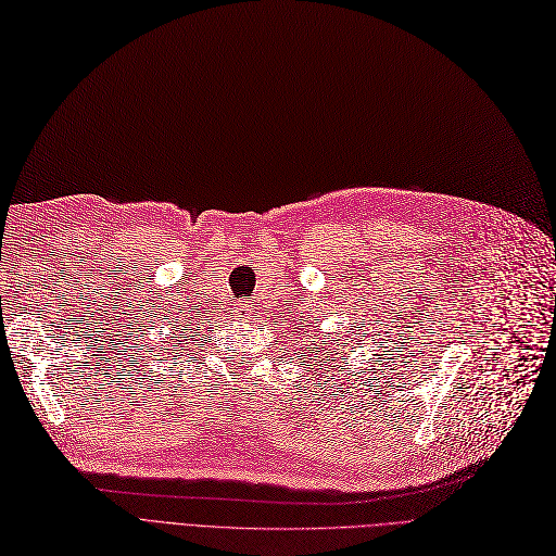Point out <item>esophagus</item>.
I'll return each instance as SVG.
<instances>
[{
  "mask_svg": "<svg viewBox=\"0 0 556 556\" xmlns=\"http://www.w3.org/2000/svg\"><path fill=\"white\" fill-rule=\"evenodd\" d=\"M242 312H244V316H250V314H252V309H247V306H242Z\"/></svg>",
  "mask_w": 556,
  "mask_h": 556,
  "instance_id": "esophagus-1",
  "label": "esophagus"
}]
</instances>
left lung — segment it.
Returning <instances> with one entry per match:
<instances>
[{
	"mask_svg": "<svg viewBox=\"0 0 556 556\" xmlns=\"http://www.w3.org/2000/svg\"><path fill=\"white\" fill-rule=\"evenodd\" d=\"M316 355H318V351H316ZM306 366H312V362H306Z\"/></svg>",
	"mask_w": 556,
	"mask_h": 556,
	"instance_id": "left-lung-1",
	"label": "left lung"
}]
</instances>
